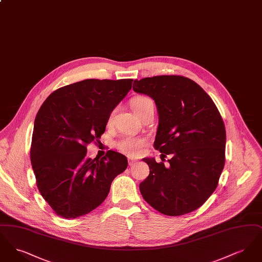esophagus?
I'll use <instances>...</instances> for the list:
<instances>
[{
    "instance_id": "esophagus-1",
    "label": "esophagus",
    "mask_w": 262,
    "mask_h": 262,
    "mask_svg": "<svg viewBox=\"0 0 262 262\" xmlns=\"http://www.w3.org/2000/svg\"><path fill=\"white\" fill-rule=\"evenodd\" d=\"M137 159H133V158H129V159H128V164H129V165H130V166H132V165H134V164H135V163H137Z\"/></svg>"
}]
</instances>
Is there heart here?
Here are the masks:
<instances>
[{
    "mask_svg": "<svg viewBox=\"0 0 262 262\" xmlns=\"http://www.w3.org/2000/svg\"><path fill=\"white\" fill-rule=\"evenodd\" d=\"M151 106H153V102L146 96H137L132 101V108L137 116L145 112ZM145 143L146 139L143 137L126 136L122 137L116 145L118 149L126 155L137 156L140 153Z\"/></svg>",
    "mask_w": 262,
    "mask_h": 262,
    "instance_id": "obj_1",
    "label": "heart"
}]
</instances>
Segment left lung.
Returning <instances> with one entry per match:
<instances>
[{
  "label": "left lung",
  "instance_id": "1",
  "mask_svg": "<svg viewBox=\"0 0 262 262\" xmlns=\"http://www.w3.org/2000/svg\"><path fill=\"white\" fill-rule=\"evenodd\" d=\"M134 91L154 100L159 125L154 148L173 154L166 168L145 158L149 176L140 183L144 200L157 211H194L218 186L225 165L224 122L210 96L182 75H157L134 82ZM162 154V156H166Z\"/></svg>",
  "mask_w": 262,
  "mask_h": 262
}]
</instances>
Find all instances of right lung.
<instances>
[{
    "label": "right lung",
    "instance_id": "obj_1",
    "mask_svg": "<svg viewBox=\"0 0 262 262\" xmlns=\"http://www.w3.org/2000/svg\"><path fill=\"white\" fill-rule=\"evenodd\" d=\"M133 79H85L52 92L38 111L30 159L38 189L54 212L72 219L107 198L126 157L109 150L86 156L88 145L104 134L110 115L130 90Z\"/></svg>",
    "mask_w": 262,
    "mask_h": 262
}]
</instances>
